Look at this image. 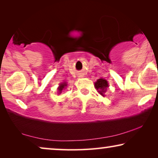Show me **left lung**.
Wrapping results in <instances>:
<instances>
[{
  "label": "left lung",
  "mask_w": 158,
  "mask_h": 158,
  "mask_svg": "<svg viewBox=\"0 0 158 158\" xmlns=\"http://www.w3.org/2000/svg\"><path fill=\"white\" fill-rule=\"evenodd\" d=\"M95 87L98 90L99 94L103 96L104 93H106V90L109 87V84H108L107 81L103 78H100L95 83Z\"/></svg>",
  "instance_id": "8db88e82"
}]
</instances>
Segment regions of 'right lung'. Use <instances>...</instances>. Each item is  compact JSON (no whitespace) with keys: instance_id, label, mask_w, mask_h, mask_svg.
Wrapping results in <instances>:
<instances>
[{"instance_id":"1","label":"right lung","mask_w":158,"mask_h":158,"mask_svg":"<svg viewBox=\"0 0 158 158\" xmlns=\"http://www.w3.org/2000/svg\"><path fill=\"white\" fill-rule=\"evenodd\" d=\"M66 85H67L66 83H61V84H60V87L58 88V90H59V92H60V93H61V91L62 90V89H63V88H64V87H65Z\"/></svg>"}]
</instances>
